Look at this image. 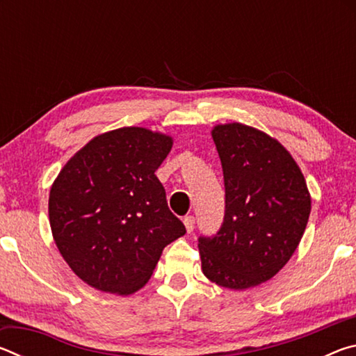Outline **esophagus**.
Listing matches in <instances>:
<instances>
[{
	"label": "esophagus",
	"instance_id": "34e87169",
	"mask_svg": "<svg viewBox=\"0 0 356 356\" xmlns=\"http://www.w3.org/2000/svg\"><path fill=\"white\" fill-rule=\"evenodd\" d=\"M184 225H185V227H186V232H191L193 229H195V216H191V215L185 216V218H184Z\"/></svg>",
	"mask_w": 356,
	"mask_h": 356
}]
</instances>
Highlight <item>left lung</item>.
Masks as SVG:
<instances>
[{"instance_id": "8db88e82", "label": "left lung", "mask_w": 356, "mask_h": 356, "mask_svg": "<svg viewBox=\"0 0 356 356\" xmlns=\"http://www.w3.org/2000/svg\"><path fill=\"white\" fill-rule=\"evenodd\" d=\"M225 179V218L200 236L202 272L227 289L261 284L284 267L308 225L305 177L281 144L243 124L212 130Z\"/></svg>"}]
</instances>
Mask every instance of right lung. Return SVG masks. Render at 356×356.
<instances>
[{
	"label": "right lung",
	"mask_w": 356,
	"mask_h": 356,
	"mask_svg": "<svg viewBox=\"0 0 356 356\" xmlns=\"http://www.w3.org/2000/svg\"><path fill=\"white\" fill-rule=\"evenodd\" d=\"M171 147L166 135L118 129L95 136L59 172L48 200L51 232L64 261L89 286L134 293L165 246L186 232L155 176Z\"/></svg>",
	"instance_id": "obj_1"
}]
</instances>
